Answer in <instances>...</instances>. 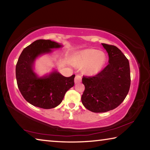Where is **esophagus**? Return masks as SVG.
Returning <instances> with one entry per match:
<instances>
[{
	"label": "esophagus",
	"instance_id": "esophagus-1",
	"mask_svg": "<svg viewBox=\"0 0 150 150\" xmlns=\"http://www.w3.org/2000/svg\"><path fill=\"white\" fill-rule=\"evenodd\" d=\"M81 79H82V77H81V76L77 75L75 76V83H80L81 82Z\"/></svg>",
	"mask_w": 150,
	"mask_h": 150
}]
</instances>
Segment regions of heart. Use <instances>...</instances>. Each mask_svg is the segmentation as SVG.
<instances>
[{
	"instance_id": "b5f03b06",
	"label": "heart",
	"mask_w": 150,
	"mask_h": 150,
	"mask_svg": "<svg viewBox=\"0 0 150 150\" xmlns=\"http://www.w3.org/2000/svg\"><path fill=\"white\" fill-rule=\"evenodd\" d=\"M74 60L79 65H85V70L88 74L96 75L100 71L105 65L106 55L102 51L91 48L76 53Z\"/></svg>"
}]
</instances>
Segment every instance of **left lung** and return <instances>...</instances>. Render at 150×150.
Masks as SVG:
<instances>
[{
	"instance_id": "1",
	"label": "left lung",
	"mask_w": 150,
	"mask_h": 150,
	"mask_svg": "<svg viewBox=\"0 0 150 150\" xmlns=\"http://www.w3.org/2000/svg\"><path fill=\"white\" fill-rule=\"evenodd\" d=\"M102 45L108 53V65L94 77L82 79L85 89L81 101L93 112H105L116 108L125 99L130 87L128 59L117 47Z\"/></svg>"
}]
</instances>
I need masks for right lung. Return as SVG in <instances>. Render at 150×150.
<instances>
[{
  "mask_svg": "<svg viewBox=\"0 0 150 150\" xmlns=\"http://www.w3.org/2000/svg\"><path fill=\"white\" fill-rule=\"evenodd\" d=\"M62 47L50 40H38L24 48L20 54L16 66L17 85L25 100L31 105L44 109L56 107L62 102L65 93L74 86L75 75L66 77L54 69L39 76L34 71L38 58Z\"/></svg>",
  "mask_w": 150,
  "mask_h": 150,
  "instance_id": "add662e5",
  "label": "right lung"
}]
</instances>
